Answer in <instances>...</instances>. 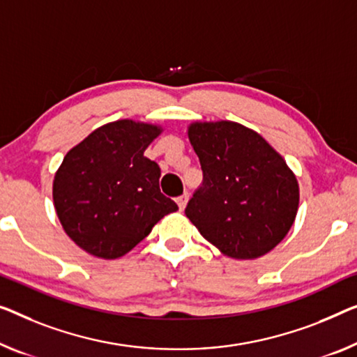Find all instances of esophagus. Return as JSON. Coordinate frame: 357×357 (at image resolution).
Instances as JSON below:
<instances>
[{
	"label": "esophagus",
	"mask_w": 357,
	"mask_h": 357,
	"mask_svg": "<svg viewBox=\"0 0 357 357\" xmlns=\"http://www.w3.org/2000/svg\"><path fill=\"white\" fill-rule=\"evenodd\" d=\"M188 199H189V194H188V192H184L183 195H179L178 199H176V204H178L181 211H183V210L185 208V204H188Z\"/></svg>",
	"instance_id": "1"
}]
</instances>
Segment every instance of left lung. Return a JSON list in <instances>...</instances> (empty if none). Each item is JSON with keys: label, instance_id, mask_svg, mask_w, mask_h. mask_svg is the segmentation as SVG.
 Listing matches in <instances>:
<instances>
[{"label": "left lung", "instance_id": "obj_1", "mask_svg": "<svg viewBox=\"0 0 357 357\" xmlns=\"http://www.w3.org/2000/svg\"><path fill=\"white\" fill-rule=\"evenodd\" d=\"M188 136L204 172L185 206L190 222L234 259L259 258L279 245L300 204L296 176L280 153L236 121H195Z\"/></svg>", "mask_w": 357, "mask_h": 357}]
</instances>
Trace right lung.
Returning a JSON list of instances; mask_svg holds the SVG:
<instances>
[{
    "mask_svg": "<svg viewBox=\"0 0 357 357\" xmlns=\"http://www.w3.org/2000/svg\"><path fill=\"white\" fill-rule=\"evenodd\" d=\"M162 126L112 121L67 152L52 183L63 231L79 248L115 259L135 248L165 215L178 210L160 192V167L144 157Z\"/></svg>",
    "mask_w": 357,
    "mask_h": 357,
    "instance_id": "right-lung-1",
    "label": "right lung"
}]
</instances>
